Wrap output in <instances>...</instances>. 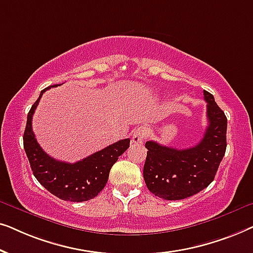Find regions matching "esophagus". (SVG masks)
Returning a JSON list of instances; mask_svg holds the SVG:
<instances>
[{
    "instance_id": "34e87169",
    "label": "esophagus",
    "mask_w": 253,
    "mask_h": 253,
    "mask_svg": "<svg viewBox=\"0 0 253 253\" xmlns=\"http://www.w3.org/2000/svg\"><path fill=\"white\" fill-rule=\"evenodd\" d=\"M147 136V129L146 126H139L133 131L132 133V143L133 144H140Z\"/></svg>"
}]
</instances>
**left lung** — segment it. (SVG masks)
Masks as SVG:
<instances>
[{
    "label": "left lung",
    "instance_id": "1",
    "mask_svg": "<svg viewBox=\"0 0 253 253\" xmlns=\"http://www.w3.org/2000/svg\"><path fill=\"white\" fill-rule=\"evenodd\" d=\"M207 121L203 139L196 146L177 150L146 141L144 179L147 189L165 200L188 198L213 182L227 147V117L214 96L204 91Z\"/></svg>",
    "mask_w": 253,
    "mask_h": 253
}]
</instances>
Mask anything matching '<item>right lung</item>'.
<instances>
[{
    "mask_svg": "<svg viewBox=\"0 0 253 253\" xmlns=\"http://www.w3.org/2000/svg\"><path fill=\"white\" fill-rule=\"evenodd\" d=\"M51 87L53 86L41 91L39 98L27 114L23 137L24 150L33 175L44 189L65 202H86L98 196L105 188L110 169L120 155L129 148L130 139L119 140L75 164L58 161L49 157L36 139L32 130V117L40 98Z\"/></svg>",
    "mask_w": 253,
    "mask_h": 253,
    "instance_id": "add662e5",
    "label": "right lung"
}]
</instances>
